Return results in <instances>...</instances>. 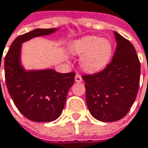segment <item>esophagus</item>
I'll list each match as a JSON object with an SVG mask.
<instances>
[{"label":"esophagus","mask_w":148,"mask_h":148,"mask_svg":"<svg viewBox=\"0 0 148 148\" xmlns=\"http://www.w3.org/2000/svg\"><path fill=\"white\" fill-rule=\"evenodd\" d=\"M82 77L79 75V74H76L75 75V81L77 82V83H79V82H82Z\"/></svg>","instance_id":"obj_1"}]
</instances>
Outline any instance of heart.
<instances>
[{
  "label": "heart",
  "instance_id": "heart-1",
  "mask_svg": "<svg viewBox=\"0 0 148 148\" xmlns=\"http://www.w3.org/2000/svg\"><path fill=\"white\" fill-rule=\"evenodd\" d=\"M70 51L80 58V65L87 72L102 70L110 62L113 46L110 40L97 36H86L74 41L70 45Z\"/></svg>",
  "mask_w": 148,
  "mask_h": 148
}]
</instances>
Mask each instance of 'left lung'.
Instances as JSON below:
<instances>
[{
  "label": "left lung",
  "mask_w": 148,
  "mask_h": 148,
  "mask_svg": "<svg viewBox=\"0 0 148 148\" xmlns=\"http://www.w3.org/2000/svg\"><path fill=\"white\" fill-rule=\"evenodd\" d=\"M116 49L102 71L86 74V100L92 116L101 122L124 117L134 102L140 86V63L133 45L114 32Z\"/></svg>",
  "instance_id": "1"
}]
</instances>
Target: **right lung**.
<instances>
[{"label":"right lung","mask_w":148,"mask_h":148,"mask_svg":"<svg viewBox=\"0 0 148 148\" xmlns=\"http://www.w3.org/2000/svg\"><path fill=\"white\" fill-rule=\"evenodd\" d=\"M56 31V28L35 29L18 36L5 56V79L9 95L18 110L33 122L45 123L57 119L64 108L68 92L74 85V72L61 74L53 69L25 71L21 66L22 44Z\"/></svg>","instance_id":"1"}]
</instances>
